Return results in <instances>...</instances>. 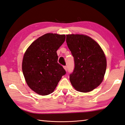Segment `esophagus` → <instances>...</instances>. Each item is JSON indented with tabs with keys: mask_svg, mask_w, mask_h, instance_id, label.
Returning a JSON list of instances; mask_svg holds the SVG:
<instances>
[{
	"mask_svg": "<svg viewBox=\"0 0 125 125\" xmlns=\"http://www.w3.org/2000/svg\"><path fill=\"white\" fill-rule=\"evenodd\" d=\"M63 69H65V71H67V66H63Z\"/></svg>",
	"mask_w": 125,
	"mask_h": 125,
	"instance_id": "esophagus-1",
	"label": "esophagus"
}]
</instances>
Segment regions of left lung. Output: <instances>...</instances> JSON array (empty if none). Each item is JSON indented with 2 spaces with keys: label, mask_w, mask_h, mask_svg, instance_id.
<instances>
[{
  "label": "left lung",
  "mask_w": 125,
  "mask_h": 125,
  "mask_svg": "<svg viewBox=\"0 0 125 125\" xmlns=\"http://www.w3.org/2000/svg\"><path fill=\"white\" fill-rule=\"evenodd\" d=\"M66 41L74 60V69L70 75L71 83L78 91H93L104 79L107 68L104 52L97 42L86 35H66Z\"/></svg>",
  "instance_id": "left-lung-1"
}]
</instances>
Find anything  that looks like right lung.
Wrapping results in <instances>:
<instances>
[{
    "label": "right lung",
    "mask_w": 125,
    "mask_h": 125,
    "mask_svg": "<svg viewBox=\"0 0 125 125\" xmlns=\"http://www.w3.org/2000/svg\"><path fill=\"white\" fill-rule=\"evenodd\" d=\"M65 35L47 33L39 37L25 52L22 71L28 86L40 95L52 93L66 71L58 63L56 51Z\"/></svg>",
    "instance_id": "obj_1"
}]
</instances>
